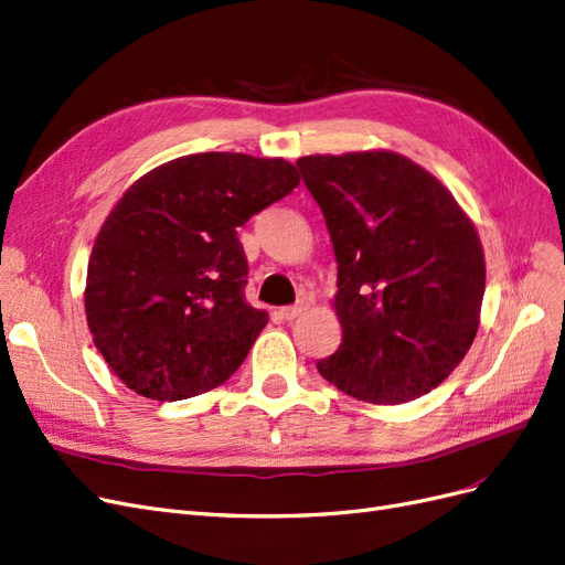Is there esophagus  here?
<instances>
[{"instance_id": "obj_1", "label": "esophagus", "mask_w": 565, "mask_h": 565, "mask_svg": "<svg viewBox=\"0 0 565 565\" xmlns=\"http://www.w3.org/2000/svg\"><path fill=\"white\" fill-rule=\"evenodd\" d=\"M306 310V306L303 303H297V306H285V308H280L278 313H280V318L282 320H295V318H299L301 313Z\"/></svg>"}]
</instances>
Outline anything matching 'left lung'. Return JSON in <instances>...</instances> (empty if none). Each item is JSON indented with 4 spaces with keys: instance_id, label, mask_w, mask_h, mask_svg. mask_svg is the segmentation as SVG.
Listing matches in <instances>:
<instances>
[{
    "instance_id": "obj_1",
    "label": "left lung",
    "mask_w": 565,
    "mask_h": 565,
    "mask_svg": "<svg viewBox=\"0 0 565 565\" xmlns=\"http://www.w3.org/2000/svg\"><path fill=\"white\" fill-rule=\"evenodd\" d=\"M339 264L341 345L318 372L362 402L427 395L468 353L486 287L475 224L451 191L395 151L297 161Z\"/></svg>"
}]
</instances>
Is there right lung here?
Wrapping results in <instances>:
<instances>
[{
	"mask_svg": "<svg viewBox=\"0 0 565 565\" xmlns=\"http://www.w3.org/2000/svg\"><path fill=\"white\" fill-rule=\"evenodd\" d=\"M297 184L282 159L205 151L153 168L114 205L90 252L86 320L130 391L178 402L243 364L268 316L245 301L238 226Z\"/></svg>",
	"mask_w": 565,
	"mask_h": 565,
	"instance_id": "obj_1",
	"label": "right lung"
}]
</instances>
